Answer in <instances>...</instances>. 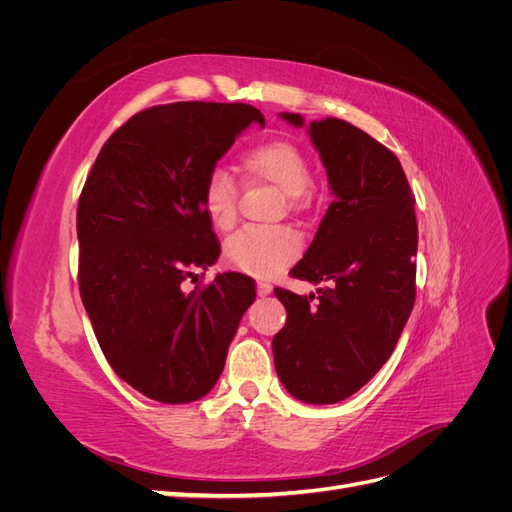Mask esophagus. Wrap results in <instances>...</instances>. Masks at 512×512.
<instances>
[{
	"mask_svg": "<svg viewBox=\"0 0 512 512\" xmlns=\"http://www.w3.org/2000/svg\"><path fill=\"white\" fill-rule=\"evenodd\" d=\"M271 290H273V286L267 282H258V286H256L258 297H267V294H271Z\"/></svg>",
	"mask_w": 512,
	"mask_h": 512,
	"instance_id": "1",
	"label": "esophagus"
}]
</instances>
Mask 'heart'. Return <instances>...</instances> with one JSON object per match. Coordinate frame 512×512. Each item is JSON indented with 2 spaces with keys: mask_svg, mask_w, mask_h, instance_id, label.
Here are the masks:
<instances>
[{
  "mask_svg": "<svg viewBox=\"0 0 512 512\" xmlns=\"http://www.w3.org/2000/svg\"><path fill=\"white\" fill-rule=\"evenodd\" d=\"M241 173L252 183H269L284 194L288 211L305 207L312 188V173L305 151L286 138H271L243 151ZM203 207L211 226L228 232L239 222V188L224 170H213ZM301 243L288 228L243 230L226 243V260L232 267L256 277H271L299 256Z\"/></svg>",
  "mask_w": 512,
  "mask_h": 512,
  "instance_id": "heart-1",
  "label": "heart"
}]
</instances>
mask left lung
I'll list each match as a JSON object with an SVG mask.
<instances>
[{
  "mask_svg": "<svg viewBox=\"0 0 512 512\" xmlns=\"http://www.w3.org/2000/svg\"><path fill=\"white\" fill-rule=\"evenodd\" d=\"M301 128L303 117L280 113ZM309 138L335 196L290 275L331 282L301 297L275 288L286 307L273 337L284 389L305 404H337L389 361L416 294L414 194L393 151L344 119L312 121Z\"/></svg>",
  "mask_w": 512,
  "mask_h": 512,
  "instance_id": "obj_1",
  "label": "left lung"
}]
</instances>
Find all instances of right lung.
Instances as JSON below:
<instances>
[{"label":"right lung","instance_id":"right-lung-1","mask_svg":"<svg viewBox=\"0 0 512 512\" xmlns=\"http://www.w3.org/2000/svg\"><path fill=\"white\" fill-rule=\"evenodd\" d=\"M265 117L250 104L173 102L113 132L79 198V290L115 374L160 404L205 397L224 371L241 316L256 299L243 273L211 267L220 243L203 196L235 138Z\"/></svg>","mask_w":512,"mask_h":512}]
</instances>
